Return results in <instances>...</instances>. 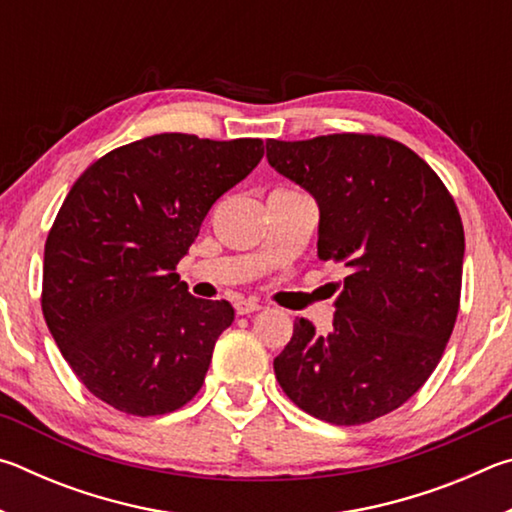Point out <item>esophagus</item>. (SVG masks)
<instances>
[{
    "label": "esophagus",
    "instance_id": "obj_1",
    "mask_svg": "<svg viewBox=\"0 0 512 512\" xmlns=\"http://www.w3.org/2000/svg\"><path fill=\"white\" fill-rule=\"evenodd\" d=\"M262 309V302L257 300H237L235 302V311L239 316H246V314H253V311Z\"/></svg>",
    "mask_w": 512,
    "mask_h": 512
}]
</instances>
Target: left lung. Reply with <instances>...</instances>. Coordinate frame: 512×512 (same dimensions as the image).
I'll return each instance as SVG.
<instances>
[{
    "label": "left lung",
    "mask_w": 512,
    "mask_h": 512,
    "mask_svg": "<svg viewBox=\"0 0 512 512\" xmlns=\"http://www.w3.org/2000/svg\"><path fill=\"white\" fill-rule=\"evenodd\" d=\"M266 158L316 198L318 257L348 268L332 332L296 320L275 377L318 420L381 418L420 391L452 336L465 255L454 198L388 137L268 140Z\"/></svg>",
    "instance_id": "8db88e82"
}]
</instances>
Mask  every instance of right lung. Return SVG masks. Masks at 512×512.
Segmentation results:
<instances>
[{"instance_id": "1", "label": "right lung", "mask_w": 512, "mask_h": 512, "mask_svg": "<svg viewBox=\"0 0 512 512\" xmlns=\"http://www.w3.org/2000/svg\"><path fill=\"white\" fill-rule=\"evenodd\" d=\"M262 158L250 137L160 133L106 153L69 189L45 244L42 314L94 397L146 418L201 391L235 309L194 298L176 266Z\"/></svg>"}]
</instances>
